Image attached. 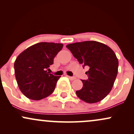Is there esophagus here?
I'll list each match as a JSON object with an SVG mask.
<instances>
[{
	"instance_id": "esophagus-1",
	"label": "esophagus",
	"mask_w": 134,
	"mask_h": 134,
	"mask_svg": "<svg viewBox=\"0 0 134 134\" xmlns=\"http://www.w3.org/2000/svg\"><path fill=\"white\" fill-rule=\"evenodd\" d=\"M67 77L69 78V79L72 80H72H75L76 79V77H72V76H67Z\"/></svg>"
}]
</instances>
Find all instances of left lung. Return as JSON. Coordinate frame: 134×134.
<instances>
[{"mask_svg":"<svg viewBox=\"0 0 134 134\" xmlns=\"http://www.w3.org/2000/svg\"><path fill=\"white\" fill-rule=\"evenodd\" d=\"M66 47L80 64L89 67L88 79L76 91L81 100L94 103L103 99L111 91L118 73V60L115 52L102 43L86 41L69 44Z\"/></svg>","mask_w":134,"mask_h":134,"instance_id":"8db88e82","label":"left lung"}]
</instances>
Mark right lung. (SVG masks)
Here are the masks:
<instances>
[{
    "label": "right lung",
    "instance_id": "add662e5",
    "mask_svg": "<svg viewBox=\"0 0 134 134\" xmlns=\"http://www.w3.org/2000/svg\"><path fill=\"white\" fill-rule=\"evenodd\" d=\"M63 44L41 42L31 46L21 53L14 62L15 76L23 94L33 100H40L55 90L56 76L47 69L63 48Z\"/></svg>",
    "mask_w": 134,
    "mask_h": 134
}]
</instances>
